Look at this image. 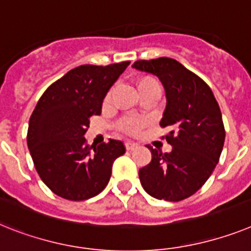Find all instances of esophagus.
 Returning a JSON list of instances; mask_svg holds the SVG:
<instances>
[{
	"mask_svg": "<svg viewBox=\"0 0 251 251\" xmlns=\"http://www.w3.org/2000/svg\"><path fill=\"white\" fill-rule=\"evenodd\" d=\"M125 147H126V149H127V151H134V149L138 148L139 145L136 144V143L131 142V140H127V142L125 143Z\"/></svg>",
	"mask_w": 251,
	"mask_h": 251,
	"instance_id": "obj_1",
	"label": "esophagus"
}]
</instances>
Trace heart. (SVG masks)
Masks as SVG:
<instances>
[{"label":"heart","instance_id":"b5f03b06","mask_svg":"<svg viewBox=\"0 0 251 251\" xmlns=\"http://www.w3.org/2000/svg\"><path fill=\"white\" fill-rule=\"evenodd\" d=\"M144 83H158L157 80L153 79V77H144L139 81V85ZM147 121L142 117H135V116H127V117H124V119L120 120L117 122V127L122 131L127 132V134H132L135 135L138 132L142 131V129L145 126Z\"/></svg>","mask_w":251,"mask_h":251}]
</instances>
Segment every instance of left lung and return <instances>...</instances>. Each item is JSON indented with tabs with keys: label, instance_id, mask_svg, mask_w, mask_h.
<instances>
[{
	"label": "left lung",
	"instance_id": "1",
	"mask_svg": "<svg viewBox=\"0 0 251 251\" xmlns=\"http://www.w3.org/2000/svg\"><path fill=\"white\" fill-rule=\"evenodd\" d=\"M134 69L153 74L166 90L167 104L159 125L168 127L170 153L151 151L149 165L139 170L144 190L155 199L180 201L197 193L220 161L225 126L213 92L203 79L168 57L140 60Z\"/></svg>",
	"mask_w": 251,
	"mask_h": 251
}]
</instances>
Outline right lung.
<instances>
[{
	"label": "right lung",
	"mask_w": 251,
	"mask_h": 251,
	"mask_svg": "<svg viewBox=\"0 0 251 251\" xmlns=\"http://www.w3.org/2000/svg\"><path fill=\"white\" fill-rule=\"evenodd\" d=\"M129 65L75 67L38 100L26 142L39 177L58 197L79 201L98 195L108 184L115 159L125 153L120 140L94 147L84 135L89 119L100 115L107 92Z\"/></svg>",
	"instance_id": "1"
}]
</instances>
